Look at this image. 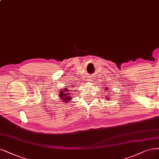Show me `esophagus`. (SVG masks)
Masks as SVG:
<instances>
[{
  "label": "esophagus",
  "mask_w": 159,
  "mask_h": 159,
  "mask_svg": "<svg viewBox=\"0 0 159 159\" xmlns=\"http://www.w3.org/2000/svg\"><path fill=\"white\" fill-rule=\"evenodd\" d=\"M87 81H88L89 82H90V83H91V82L93 81V79H88V80H87Z\"/></svg>",
  "instance_id": "esophagus-1"
}]
</instances>
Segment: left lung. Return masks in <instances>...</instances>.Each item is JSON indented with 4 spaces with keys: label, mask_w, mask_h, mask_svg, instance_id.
Returning <instances> with one entry per match:
<instances>
[{
    "label": "left lung",
    "mask_w": 159,
    "mask_h": 159,
    "mask_svg": "<svg viewBox=\"0 0 159 159\" xmlns=\"http://www.w3.org/2000/svg\"><path fill=\"white\" fill-rule=\"evenodd\" d=\"M105 90H106V91H108V87H105ZM109 93H107V94H108V95ZM109 97H110V96H109V95H107V96H106L105 97H106L107 99H110V98H109Z\"/></svg>",
    "instance_id": "1"
}]
</instances>
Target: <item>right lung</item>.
<instances>
[{
    "label": "right lung",
    "instance_id": "obj_1",
    "mask_svg": "<svg viewBox=\"0 0 159 159\" xmlns=\"http://www.w3.org/2000/svg\"><path fill=\"white\" fill-rule=\"evenodd\" d=\"M70 87H66V88H62L59 91V98L61 99L62 102L64 103H68L70 101L72 100V89H69Z\"/></svg>",
    "mask_w": 159,
    "mask_h": 159
}]
</instances>
